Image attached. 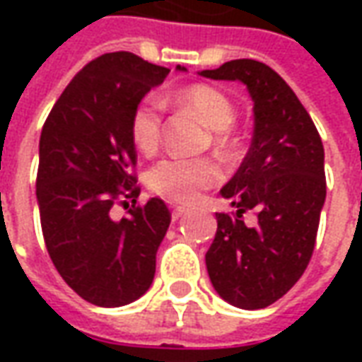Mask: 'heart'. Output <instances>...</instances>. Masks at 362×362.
<instances>
[{"label": "heart", "instance_id": "heart-1", "mask_svg": "<svg viewBox=\"0 0 362 362\" xmlns=\"http://www.w3.org/2000/svg\"><path fill=\"white\" fill-rule=\"evenodd\" d=\"M158 188L176 204H188L204 192L205 182L196 174H186L182 166H166L158 174Z\"/></svg>", "mask_w": 362, "mask_h": 362}]
</instances>
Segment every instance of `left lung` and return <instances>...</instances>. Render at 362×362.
Segmentation results:
<instances>
[{
    "label": "left lung",
    "mask_w": 362,
    "mask_h": 362,
    "mask_svg": "<svg viewBox=\"0 0 362 362\" xmlns=\"http://www.w3.org/2000/svg\"><path fill=\"white\" fill-rule=\"evenodd\" d=\"M168 75L132 52L104 54L75 75L40 134L36 202L52 264L87 303L118 308L155 277L170 213L135 184L137 106ZM122 196V212L113 209Z\"/></svg>",
    "instance_id": "8db88e82"
}]
</instances>
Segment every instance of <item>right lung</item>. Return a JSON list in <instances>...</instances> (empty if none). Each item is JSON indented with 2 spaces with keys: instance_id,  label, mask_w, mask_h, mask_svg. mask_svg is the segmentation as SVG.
Returning <instances> with one entry per match:
<instances>
[{
  "instance_id": "right-lung-1",
  "label": "right lung",
  "mask_w": 362,
  "mask_h": 362,
  "mask_svg": "<svg viewBox=\"0 0 362 362\" xmlns=\"http://www.w3.org/2000/svg\"><path fill=\"white\" fill-rule=\"evenodd\" d=\"M199 75L243 81L254 100V135L223 186L230 211L217 215L205 266L217 295L243 310L266 308L300 279L326 202L324 147L303 104L269 67L227 62Z\"/></svg>"
}]
</instances>
